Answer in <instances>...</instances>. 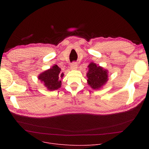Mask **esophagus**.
<instances>
[{
    "mask_svg": "<svg viewBox=\"0 0 149 149\" xmlns=\"http://www.w3.org/2000/svg\"><path fill=\"white\" fill-rule=\"evenodd\" d=\"M70 69H71L72 70H77L78 69V66H77V63H75V62L72 63L71 65H70Z\"/></svg>",
    "mask_w": 149,
    "mask_h": 149,
    "instance_id": "obj_1",
    "label": "esophagus"
}]
</instances>
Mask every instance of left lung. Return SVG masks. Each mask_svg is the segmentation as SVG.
I'll use <instances>...</instances> for the list:
<instances>
[{
    "instance_id": "obj_1",
    "label": "left lung",
    "mask_w": 149,
    "mask_h": 149,
    "mask_svg": "<svg viewBox=\"0 0 149 149\" xmlns=\"http://www.w3.org/2000/svg\"><path fill=\"white\" fill-rule=\"evenodd\" d=\"M88 68V71L86 76L88 85L95 90L103 88L108 81V70L98 66L93 62H91Z\"/></svg>"
}]
</instances>
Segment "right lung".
Masks as SVG:
<instances>
[{"instance_id": "obj_1", "label": "right lung", "mask_w": 149, "mask_h": 149, "mask_svg": "<svg viewBox=\"0 0 149 149\" xmlns=\"http://www.w3.org/2000/svg\"><path fill=\"white\" fill-rule=\"evenodd\" d=\"M64 74L61 72V69L54 65L49 69L38 75V79L43 84L44 86L49 91H53L61 88V80Z\"/></svg>"}]
</instances>
